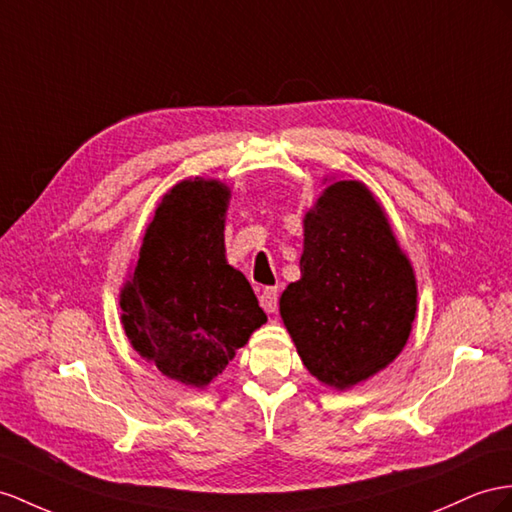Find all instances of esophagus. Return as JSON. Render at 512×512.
<instances>
[{
    "instance_id": "esophagus-1",
    "label": "esophagus",
    "mask_w": 512,
    "mask_h": 512,
    "mask_svg": "<svg viewBox=\"0 0 512 512\" xmlns=\"http://www.w3.org/2000/svg\"><path fill=\"white\" fill-rule=\"evenodd\" d=\"M259 305L264 307L268 313H274L279 305V292L274 290V287H266V290L259 294Z\"/></svg>"
}]
</instances>
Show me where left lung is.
Listing matches in <instances>:
<instances>
[{
	"label": "left lung",
	"instance_id": "obj_1",
	"mask_svg": "<svg viewBox=\"0 0 512 512\" xmlns=\"http://www.w3.org/2000/svg\"><path fill=\"white\" fill-rule=\"evenodd\" d=\"M303 218L300 279L279 311L311 376L346 391L385 370L409 342L417 281L372 190L326 179Z\"/></svg>",
	"mask_w": 512,
	"mask_h": 512
}]
</instances>
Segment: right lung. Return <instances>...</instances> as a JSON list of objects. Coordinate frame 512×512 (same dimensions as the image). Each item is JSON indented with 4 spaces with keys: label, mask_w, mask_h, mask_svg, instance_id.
Listing matches in <instances>:
<instances>
[{
    "label": "right lung",
    "mask_w": 512,
    "mask_h": 512,
    "mask_svg": "<svg viewBox=\"0 0 512 512\" xmlns=\"http://www.w3.org/2000/svg\"><path fill=\"white\" fill-rule=\"evenodd\" d=\"M229 199L220 179L175 183L155 207L119 296L131 348L170 381L196 389L222 374L268 320L225 255Z\"/></svg>",
    "instance_id": "1"
}]
</instances>
